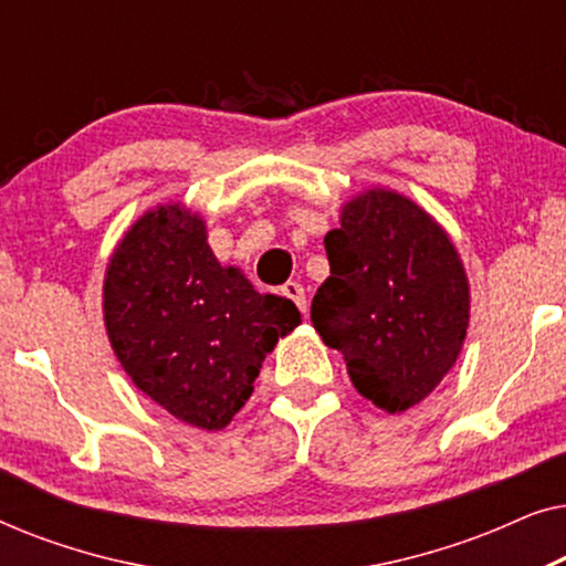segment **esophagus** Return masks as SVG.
Returning <instances> with one entry per match:
<instances>
[{
  "label": "esophagus",
  "instance_id": "1",
  "mask_svg": "<svg viewBox=\"0 0 566 566\" xmlns=\"http://www.w3.org/2000/svg\"><path fill=\"white\" fill-rule=\"evenodd\" d=\"M281 293H283L285 298H291L293 304H296V306L301 308V312L306 314V293H304V285L289 281V283H285L283 289H281Z\"/></svg>",
  "mask_w": 566,
  "mask_h": 566
}]
</instances>
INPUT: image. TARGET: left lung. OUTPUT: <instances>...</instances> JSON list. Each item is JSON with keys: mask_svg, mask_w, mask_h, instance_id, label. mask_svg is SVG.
Returning a JSON list of instances; mask_svg holds the SVG:
<instances>
[{"mask_svg": "<svg viewBox=\"0 0 566 566\" xmlns=\"http://www.w3.org/2000/svg\"><path fill=\"white\" fill-rule=\"evenodd\" d=\"M324 250L314 329L343 353L360 397L407 412L451 374L467 339L471 293L453 239L412 198L368 188L345 200Z\"/></svg>", "mask_w": 566, "mask_h": 566, "instance_id": "left-lung-1", "label": "left lung"}]
</instances>
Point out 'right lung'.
<instances>
[{
  "instance_id": "obj_1",
  "label": "right lung",
  "mask_w": 566,
  "mask_h": 566,
  "mask_svg": "<svg viewBox=\"0 0 566 566\" xmlns=\"http://www.w3.org/2000/svg\"><path fill=\"white\" fill-rule=\"evenodd\" d=\"M103 316L136 389L208 432L227 428L265 355L301 324L291 298L258 293L216 260L203 216L180 200L149 208L115 244Z\"/></svg>"
}]
</instances>
